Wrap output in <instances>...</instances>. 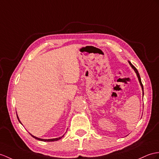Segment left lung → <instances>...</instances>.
<instances>
[{
  "mask_svg": "<svg viewBox=\"0 0 159 159\" xmlns=\"http://www.w3.org/2000/svg\"><path fill=\"white\" fill-rule=\"evenodd\" d=\"M129 63L130 65H131V67H132V68L134 69V71H135V73H136L137 76H138V80H139V82H140V85H141V86H142V90H144V88H143V84H142V83L141 78H140V74H139V73H138V71L137 70V69L135 68V67L134 66V65L131 63V62H130V61H129ZM143 95H144V92H143Z\"/></svg>",
  "mask_w": 159,
  "mask_h": 159,
  "instance_id": "8db88e82",
  "label": "left lung"
}]
</instances>
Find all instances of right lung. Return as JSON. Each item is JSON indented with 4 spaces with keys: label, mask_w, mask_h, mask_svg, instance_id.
<instances>
[{
    "label": "right lung",
    "mask_w": 159,
    "mask_h": 159,
    "mask_svg": "<svg viewBox=\"0 0 159 159\" xmlns=\"http://www.w3.org/2000/svg\"><path fill=\"white\" fill-rule=\"evenodd\" d=\"M17 119H18V120H19V121L20 122V121H19V118H18V116H17ZM20 123H21V122H20ZM30 135H32V136L33 138H34L35 139H36V140H41V141H44V142H54V141H57V140H60V139H61L63 137V136L59 137V138H54V139H48V140H45V139H40V138H38L35 137V136H34V135H32V134H30Z\"/></svg>",
    "instance_id": "obj_1"
}]
</instances>
